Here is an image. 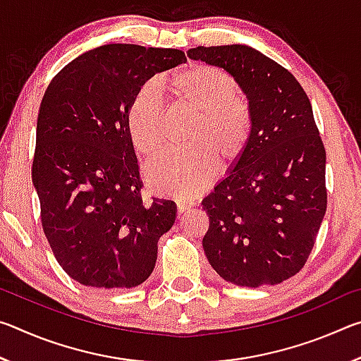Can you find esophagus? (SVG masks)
I'll use <instances>...</instances> for the list:
<instances>
[{
  "label": "esophagus",
  "instance_id": "34e87169",
  "mask_svg": "<svg viewBox=\"0 0 361 361\" xmlns=\"http://www.w3.org/2000/svg\"><path fill=\"white\" fill-rule=\"evenodd\" d=\"M192 205H194V202H185V200H178V202H176V212H178V215H181V213H185L191 209Z\"/></svg>",
  "mask_w": 361,
  "mask_h": 361
}]
</instances>
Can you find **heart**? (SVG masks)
<instances>
[{
  "label": "heart",
  "instance_id": "obj_1",
  "mask_svg": "<svg viewBox=\"0 0 361 361\" xmlns=\"http://www.w3.org/2000/svg\"><path fill=\"white\" fill-rule=\"evenodd\" d=\"M176 111L194 116L186 137L188 149L169 152L145 170L156 194L186 199L197 194L216 170L239 164L255 135V114L234 76L218 66L189 63L164 81ZM126 129L140 157L148 161L166 146L164 109L156 90L143 85L126 108Z\"/></svg>",
  "mask_w": 361,
  "mask_h": 361
}]
</instances>
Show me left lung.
I'll return each instance as SVG.
<instances>
[{"instance_id": "8db88e82", "label": "left lung", "mask_w": 361, "mask_h": 361, "mask_svg": "<svg viewBox=\"0 0 361 361\" xmlns=\"http://www.w3.org/2000/svg\"><path fill=\"white\" fill-rule=\"evenodd\" d=\"M229 71L252 102L245 157L202 200L207 259L226 282L258 288L301 271L326 212V151L312 105L282 65L242 44L189 49Z\"/></svg>"}]
</instances>
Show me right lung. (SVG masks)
I'll list each match as a JSON object with an SVG mask.
<instances>
[{
    "label": "right lung",
    "instance_id": "right-lung-1",
    "mask_svg": "<svg viewBox=\"0 0 361 361\" xmlns=\"http://www.w3.org/2000/svg\"><path fill=\"white\" fill-rule=\"evenodd\" d=\"M180 49L106 44L60 70L42 97L32 176L41 224L68 276L92 288H133L151 276L172 200H143L126 129L132 95L185 63Z\"/></svg>",
    "mask_w": 361,
    "mask_h": 361
}]
</instances>
